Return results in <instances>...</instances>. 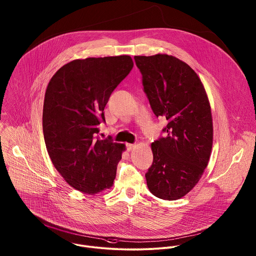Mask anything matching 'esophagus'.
<instances>
[{"label": "esophagus", "instance_id": "34e87169", "mask_svg": "<svg viewBox=\"0 0 256 256\" xmlns=\"http://www.w3.org/2000/svg\"><path fill=\"white\" fill-rule=\"evenodd\" d=\"M136 148V144H126V148L128 150H132Z\"/></svg>", "mask_w": 256, "mask_h": 256}]
</instances>
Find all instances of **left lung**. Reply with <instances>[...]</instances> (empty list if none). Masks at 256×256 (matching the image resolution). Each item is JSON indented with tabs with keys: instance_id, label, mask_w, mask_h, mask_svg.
Instances as JSON below:
<instances>
[{
	"instance_id": "8db88e82",
	"label": "left lung",
	"mask_w": 256,
	"mask_h": 256,
	"mask_svg": "<svg viewBox=\"0 0 256 256\" xmlns=\"http://www.w3.org/2000/svg\"><path fill=\"white\" fill-rule=\"evenodd\" d=\"M144 92L156 118H166L164 136L152 144L154 160L146 174L150 192L158 198L184 196L198 182L212 148V118L196 72L168 54L136 56Z\"/></svg>"
}]
</instances>
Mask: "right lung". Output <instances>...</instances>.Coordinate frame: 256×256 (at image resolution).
I'll return each mask as SVG.
<instances>
[{"mask_svg": "<svg viewBox=\"0 0 256 256\" xmlns=\"http://www.w3.org/2000/svg\"><path fill=\"white\" fill-rule=\"evenodd\" d=\"M130 56L88 58L62 66L50 78L44 100L42 132L52 164L84 194L110 188L124 144L98 136L104 106L130 72Z\"/></svg>", "mask_w": 256, "mask_h": 256, "instance_id": "obj_1", "label": "right lung"}]
</instances>
